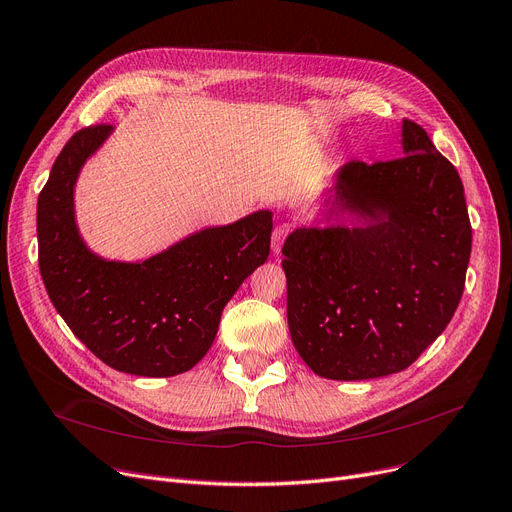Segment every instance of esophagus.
Listing matches in <instances>:
<instances>
[{
    "label": "esophagus",
    "instance_id": "34e87169",
    "mask_svg": "<svg viewBox=\"0 0 512 512\" xmlns=\"http://www.w3.org/2000/svg\"><path fill=\"white\" fill-rule=\"evenodd\" d=\"M290 231H292V224H288V222H281L273 229V252L275 254L281 252V245H283L285 237L290 235Z\"/></svg>",
    "mask_w": 512,
    "mask_h": 512
}]
</instances>
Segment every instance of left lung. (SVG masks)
I'll use <instances>...</instances> for the list:
<instances>
[{
	"label": "left lung",
	"mask_w": 512,
	"mask_h": 512,
	"mask_svg": "<svg viewBox=\"0 0 512 512\" xmlns=\"http://www.w3.org/2000/svg\"><path fill=\"white\" fill-rule=\"evenodd\" d=\"M403 157L346 161L323 191L325 227L283 243L292 342L330 380L410 367L452 321L473 231L462 180L410 119Z\"/></svg>",
	"instance_id": "1"
}]
</instances>
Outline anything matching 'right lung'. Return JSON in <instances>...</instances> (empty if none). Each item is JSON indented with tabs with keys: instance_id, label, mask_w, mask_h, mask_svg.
Segmentation results:
<instances>
[{
	"instance_id": "right-lung-1",
	"label": "right lung",
	"mask_w": 512,
	"mask_h": 512,
	"mask_svg": "<svg viewBox=\"0 0 512 512\" xmlns=\"http://www.w3.org/2000/svg\"><path fill=\"white\" fill-rule=\"evenodd\" d=\"M113 126L71 136L37 199L39 271L58 315L117 372L168 378L210 351L222 309L271 252L273 212L206 227L145 260H107L75 218V185Z\"/></svg>"
}]
</instances>
